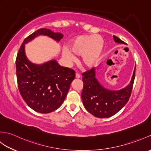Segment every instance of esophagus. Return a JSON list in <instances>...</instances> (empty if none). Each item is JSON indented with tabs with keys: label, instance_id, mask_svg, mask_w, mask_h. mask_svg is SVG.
I'll return each mask as SVG.
<instances>
[{
	"label": "esophagus",
	"instance_id": "1",
	"mask_svg": "<svg viewBox=\"0 0 151 151\" xmlns=\"http://www.w3.org/2000/svg\"><path fill=\"white\" fill-rule=\"evenodd\" d=\"M76 78H81V75H80L79 73H76Z\"/></svg>",
	"mask_w": 151,
	"mask_h": 151
}]
</instances>
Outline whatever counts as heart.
<instances>
[{
  "mask_svg": "<svg viewBox=\"0 0 151 151\" xmlns=\"http://www.w3.org/2000/svg\"><path fill=\"white\" fill-rule=\"evenodd\" d=\"M103 46V40L98 35H83L75 38L69 45V48L73 53L81 55L82 63L90 68L98 63ZM63 56L69 62L75 59V55L69 49L63 50Z\"/></svg>",
  "mask_w": 151,
  "mask_h": 151,
  "instance_id": "heart-1",
  "label": "heart"
}]
</instances>
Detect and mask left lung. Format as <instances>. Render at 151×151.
I'll list each match as a JSON object with an SVG mask.
<instances>
[{
  "label": "left lung",
  "instance_id": "8db88e82",
  "mask_svg": "<svg viewBox=\"0 0 151 151\" xmlns=\"http://www.w3.org/2000/svg\"><path fill=\"white\" fill-rule=\"evenodd\" d=\"M115 42L125 44L117 36H114ZM135 69L130 84L119 90L114 91L104 88L96 78V69L82 73L84 88L82 91V99L85 108L91 114L99 118L113 116L120 111L127 103L132 90L135 78Z\"/></svg>",
  "mask_w": 151,
  "mask_h": 151
}]
</instances>
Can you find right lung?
Here are the masks:
<instances>
[{
  "mask_svg": "<svg viewBox=\"0 0 151 151\" xmlns=\"http://www.w3.org/2000/svg\"><path fill=\"white\" fill-rule=\"evenodd\" d=\"M41 35L47 36L58 42L63 36L62 34L54 33L47 28H41L28 36L17 53L16 73L19 90L25 102L34 111L48 114L62 104L75 78V72L60 65L56 60L42 64L28 60L25 54V44Z\"/></svg>",
  "mask_w": 151,
  "mask_h": 151,
  "instance_id": "right-lung-1",
  "label": "right lung"
}]
</instances>
